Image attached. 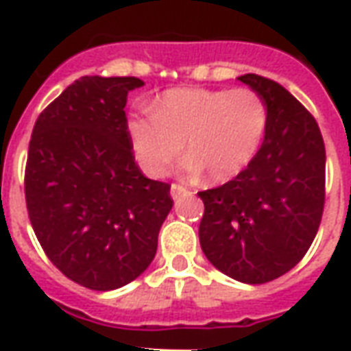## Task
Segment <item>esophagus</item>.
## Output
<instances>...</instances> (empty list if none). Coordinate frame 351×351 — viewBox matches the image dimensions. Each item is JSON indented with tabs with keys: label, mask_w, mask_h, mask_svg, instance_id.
Instances as JSON below:
<instances>
[{
	"label": "esophagus",
	"mask_w": 351,
	"mask_h": 351,
	"mask_svg": "<svg viewBox=\"0 0 351 351\" xmlns=\"http://www.w3.org/2000/svg\"><path fill=\"white\" fill-rule=\"evenodd\" d=\"M186 193H188V188H184V186H180V184H173V186H171V197L173 199L182 197V195H186Z\"/></svg>",
	"instance_id": "34e87169"
}]
</instances>
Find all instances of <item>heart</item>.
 <instances>
[{
    "instance_id": "obj_1",
    "label": "heart",
    "mask_w": 351,
    "mask_h": 351,
    "mask_svg": "<svg viewBox=\"0 0 351 351\" xmlns=\"http://www.w3.org/2000/svg\"><path fill=\"white\" fill-rule=\"evenodd\" d=\"M267 130V105L252 88H175L154 101L152 112L128 122L133 152L145 173L165 176L186 145L184 169L228 182L248 167Z\"/></svg>"
}]
</instances>
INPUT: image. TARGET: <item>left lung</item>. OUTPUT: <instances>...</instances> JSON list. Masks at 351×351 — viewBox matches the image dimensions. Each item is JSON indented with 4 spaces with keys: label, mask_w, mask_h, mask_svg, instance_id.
Masks as SVG:
<instances>
[{
    "label": "left lung",
    "mask_w": 351,
    "mask_h": 351,
    "mask_svg": "<svg viewBox=\"0 0 351 351\" xmlns=\"http://www.w3.org/2000/svg\"><path fill=\"white\" fill-rule=\"evenodd\" d=\"M241 82L263 97V145L241 175L199 191L205 214L199 243L231 278L265 284L308 252L325 203V146L314 116L278 82L254 73Z\"/></svg>",
    "instance_id": "8db88e82"
}]
</instances>
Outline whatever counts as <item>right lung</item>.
<instances>
[{
	"label": "right lung",
	"instance_id": "1",
	"mask_svg": "<svg viewBox=\"0 0 351 351\" xmlns=\"http://www.w3.org/2000/svg\"><path fill=\"white\" fill-rule=\"evenodd\" d=\"M137 77H80L34 125L24 190L37 241L56 269L95 291L141 276L173 208L171 186L146 178L128 135Z\"/></svg>",
	"mask_w": 351,
	"mask_h": 351
}]
</instances>
